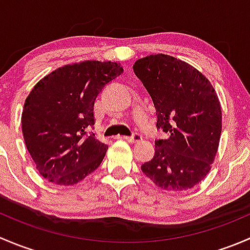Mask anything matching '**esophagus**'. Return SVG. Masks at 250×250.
Returning a JSON list of instances; mask_svg holds the SVG:
<instances>
[{
    "label": "esophagus",
    "mask_w": 250,
    "mask_h": 250,
    "mask_svg": "<svg viewBox=\"0 0 250 250\" xmlns=\"http://www.w3.org/2000/svg\"><path fill=\"white\" fill-rule=\"evenodd\" d=\"M123 139L129 141V143H139V141L143 139V137H141V134L139 133H133V135H130V137H122Z\"/></svg>",
    "instance_id": "esophagus-1"
}]
</instances>
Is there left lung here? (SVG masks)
Instances as JSON below:
<instances>
[{
  "mask_svg": "<svg viewBox=\"0 0 250 250\" xmlns=\"http://www.w3.org/2000/svg\"><path fill=\"white\" fill-rule=\"evenodd\" d=\"M133 70L150 94L157 128L155 155L141 170L161 188L188 190L210 170L221 134V107L213 85L198 70L166 54L148 55Z\"/></svg>",
  "mask_w": 250,
  "mask_h": 250,
  "instance_id": "1",
  "label": "left lung"
}]
</instances>
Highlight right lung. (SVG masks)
Listing matches in <instances>:
<instances>
[{
    "label": "right lung",
    "instance_id": "1",
    "mask_svg": "<svg viewBox=\"0 0 250 250\" xmlns=\"http://www.w3.org/2000/svg\"><path fill=\"white\" fill-rule=\"evenodd\" d=\"M123 69L112 62L59 67L30 92L21 115L25 145L50 183L74 185L103 162L107 145L95 139L94 102Z\"/></svg>",
    "mask_w": 250,
    "mask_h": 250
}]
</instances>
